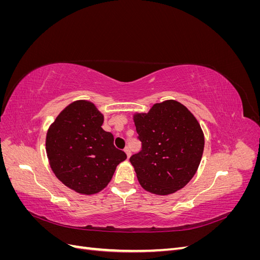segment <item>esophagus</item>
I'll list each match as a JSON object with an SVG mask.
<instances>
[{"instance_id": "obj_1", "label": "esophagus", "mask_w": 260, "mask_h": 260, "mask_svg": "<svg viewBox=\"0 0 260 260\" xmlns=\"http://www.w3.org/2000/svg\"><path fill=\"white\" fill-rule=\"evenodd\" d=\"M124 152H125V154H127V157L129 158V157L131 156V151H130V147L129 146H127L124 148Z\"/></svg>"}]
</instances>
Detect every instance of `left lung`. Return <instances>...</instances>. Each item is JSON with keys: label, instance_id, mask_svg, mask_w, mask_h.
Wrapping results in <instances>:
<instances>
[{"label": "left lung", "instance_id": "1", "mask_svg": "<svg viewBox=\"0 0 260 260\" xmlns=\"http://www.w3.org/2000/svg\"><path fill=\"white\" fill-rule=\"evenodd\" d=\"M142 149L130 157L144 190L168 195L185 186L198 170L204 135L193 114L174 100L133 116Z\"/></svg>", "mask_w": 260, "mask_h": 260}]
</instances>
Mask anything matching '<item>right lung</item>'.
Instances as JSON below:
<instances>
[{"label":"right lung","instance_id":"1","mask_svg":"<svg viewBox=\"0 0 260 260\" xmlns=\"http://www.w3.org/2000/svg\"><path fill=\"white\" fill-rule=\"evenodd\" d=\"M104 116L93 103L76 101L62 111L46 135L50 166L77 193L100 192L112 180L127 155L114 145V136L102 129Z\"/></svg>","mask_w":260,"mask_h":260}]
</instances>
